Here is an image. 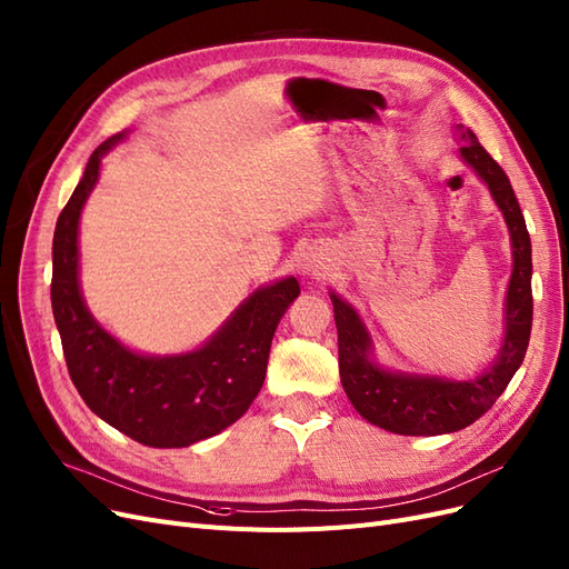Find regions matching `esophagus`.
<instances>
[{"label": "esophagus", "mask_w": 569, "mask_h": 569, "mask_svg": "<svg viewBox=\"0 0 569 569\" xmlns=\"http://www.w3.org/2000/svg\"><path fill=\"white\" fill-rule=\"evenodd\" d=\"M300 271L307 273V277H311V279H321L328 273V262H326V258L319 256V252L311 250V252H307V256H302Z\"/></svg>", "instance_id": "obj_1"}]
</instances>
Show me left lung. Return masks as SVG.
I'll use <instances>...</instances> for the list:
<instances>
[{
	"mask_svg": "<svg viewBox=\"0 0 569 569\" xmlns=\"http://www.w3.org/2000/svg\"><path fill=\"white\" fill-rule=\"evenodd\" d=\"M465 147L459 154L480 180L507 220L513 271L507 292V335L495 363L473 380H446L429 375H403L377 366L370 353V335L359 313L342 298L330 292L338 326L340 377L351 406L370 425L403 436H438L452 433L473 425L486 415L497 398L509 387L530 345L532 330V243L525 227L522 210L503 168L488 154L473 131H459Z\"/></svg>",
	"mask_w": 569,
	"mask_h": 569,
	"instance_id": "obj_1",
	"label": "left lung"
}]
</instances>
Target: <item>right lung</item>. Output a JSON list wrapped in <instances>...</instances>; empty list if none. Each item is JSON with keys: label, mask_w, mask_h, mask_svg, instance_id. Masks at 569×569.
I'll use <instances>...</instances> for the list:
<instances>
[{"label": "right lung", "mask_w": 569, "mask_h": 569, "mask_svg": "<svg viewBox=\"0 0 569 569\" xmlns=\"http://www.w3.org/2000/svg\"><path fill=\"white\" fill-rule=\"evenodd\" d=\"M123 133L91 154L53 231L51 307L68 372L100 419L150 448H187L234 425L267 375L273 330L300 296L296 277L258 288L203 347L142 356L100 328L79 290V216L98 182L100 159Z\"/></svg>", "instance_id": "add662e5"}]
</instances>
